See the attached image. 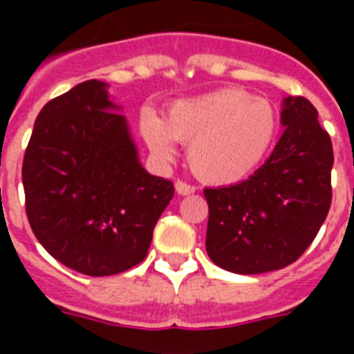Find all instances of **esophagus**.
<instances>
[{
  "mask_svg": "<svg viewBox=\"0 0 354 354\" xmlns=\"http://www.w3.org/2000/svg\"><path fill=\"white\" fill-rule=\"evenodd\" d=\"M174 187H176V192L180 195H192V193H195V187L192 184H187V182H182V180H178Z\"/></svg>",
  "mask_w": 354,
  "mask_h": 354,
  "instance_id": "34e87169",
  "label": "esophagus"
}]
</instances>
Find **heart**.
Segmentation results:
<instances>
[{
	"label": "heart",
	"instance_id": "heart-1",
	"mask_svg": "<svg viewBox=\"0 0 354 354\" xmlns=\"http://www.w3.org/2000/svg\"><path fill=\"white\" fill-rule=\"evenodd\" d=\"M142 136L159 159L174 155V142L187 144V162L207 184H237L260 169L279 132V117L266 98L243 88L176 100L165 119L146 109Z\"/></svg>",
	"mask_w": 354,
	"mask_h": 354
}]
</instances>
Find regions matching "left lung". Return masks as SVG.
I'll list each match as a JSON object with an SVG mask.
<instances>
[{
    "label": "left lung",
    "mask_w": 354,
    "mask_h": 354,
    "mask_svg": "<svg viewBox=\"0 0 354 354\" xmlns=\"http://www.w3.org/2000/svg\"><path fill=\"white\" fill-rule=\"evenodd\" d=\"M281 140L252 176L207 187V252L216 266L260 274L290 266L317 237L332 203L334 149L304 96L282 100Z\"/></svg>",
    "instance_id": "left-lung-1"
}]
</instances>
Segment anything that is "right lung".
<instances>
[{
    "label": "right lung",
    "mask_w": 354,
    "mask_h": 354,
    "mask_svg": "<svg viewBox=\"0 0 354 354\" xmlns=\"http://www.w3.org/2000/svg\"><path fill=\"white\" fill-rule=\"evenodd\" d=\"M108 87L83 81L47 102L22 162L34 235L55 260L91 277L138 266L174 195L170 180L142 167Z\"/></svg>",
    "instance_id": "1"
}]
</instances>
